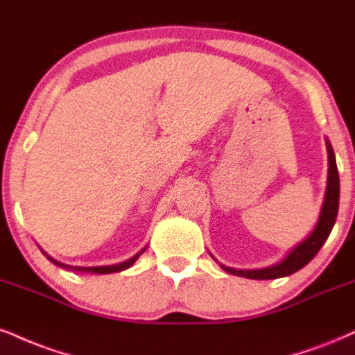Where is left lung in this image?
Returning a JSON list of instances; mask_svg holds the SVG:
<instances>
[{"instance_id":"8db88e82","label":"left lung","mask_w":355,"mask_h":355,"mask_svg":"<svg viewBox=\"0 0 355 355\" xmlns=\"http://www.w3.org/2000/svg\"><path fill=\"white\" fill-rule=\"evenodd\" d=\"M326 145H327V155H329L326 195H324L321 215H319L318 223H315L314 230L311 232L309 236H307L304 241H301L297 246H294L283 261L272 264L270 268H263V270H233V268L223 266V264H221V268H223L226 272L241 276V277H248V279H276V277L289 276L293 275V272L300 271L301 268H304L306 264L309 263L315 254H318V251L321 250L324 243H326L329 234L332 232V226L336 223L337 210H339V193H340L339 172H337L334 150H332L331 144L326 142Z\"/></svg>"}]
</instances>
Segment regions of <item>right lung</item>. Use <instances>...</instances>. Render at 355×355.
<instances>
[{
	"label": "right lung",
	"mask_w": 355,
	"mask_h": 355,
	"mask_svg": "<svg viewBox=\"0 0 355 355\" xmlns=\"http://www.w3.org/2000/svg\"><path fill=\"white\" fill-rule=\"evenodd\" d=\"M145 251V248L142 251H140V253H137L135 256H132L130 259H127V261H123V263H119V264H112V266H96V268H80V266H67V264H62V263H58L55 261V259H53V258H49L48 254L44 253V251H42V253H44L46 256H48V258L51 259V261H53L54 264H58V266H62V268H67V270H74V271H87V272H97V275H109V272H119V271H123V270H127V268H130L132 264H134L135 261H137V258H139L140 254H142Z\"/></svg>",
	"instance_id": "add662e5"
}]
</instances>
